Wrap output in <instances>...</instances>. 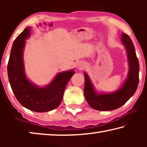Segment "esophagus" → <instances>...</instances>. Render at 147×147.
<instances>
[{
	"mask_svg": "<svg viewBox=\"0 0 147 147\" xmlns=\"http://www.w3.org/2000/svg\"><path fill=\"white\" fill-rule=\"evenodd\" d=\"M84 64H80L78 66V69H80V70H81V69H82L83 68H84Z\"/></svg>",
	"mask_w": 147,
	"mask_h": 147,
	"instance_id": "1",
	"label": "esophagus"
}]
</instances>
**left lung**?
<instances>
[{"instance_id": "obj_1", "label": "left lung", "mask_w": 147, "mask_h": 147, "mask_svg": "<svg viewBox=\"0 0 147 147\" xmlns=\"http://www.w3.org/2000/svg\"><path fill=\"white\" fill-rule=\"evenodd\" d=\"M121 41L127 53L129 70L128 77L122 87L111 93H97L86 73H84V96L92 108L99 111H111L120 108L135 93L139 84V65L135 48L129 36L123 33Z\"/></svg>"}]
</instances>
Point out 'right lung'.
I'll use <instances>...</instances> for the list:
<instances>
[{
  "label": "right lung",
  "mask_w": 147,
  "mask_h": 147,
  "mask_svg": "<svg viewBox=\"0 0 147 147\" xmlns=\"http://www.w3.org/2000/svg\"><path fill=\"white\" fill-rule=\"evenodd\" d=\"M30 34V27H27L13 41L8 63V79L15 96L22 106L36 112H47L60 104L65 89L74 71L61 72L43 88L29 81L24 71L23 51Z\"/></svg>",
  "instance_id": "right-lung-1"
}]
</instances>
